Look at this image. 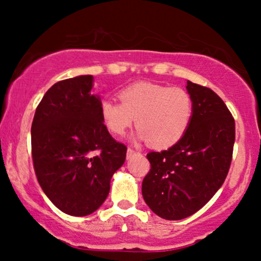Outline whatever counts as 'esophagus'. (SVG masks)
Segmentation results:
<instances>
[{
    "label": "esophagus",
    "instance_id": "1",
    "mask_svg": "<svg viewBox=\"0 0 261 261\" xmlns=\"http://www.w3.org/2000/svg\"><path fill=\"white\" fill-rule=\"evenodd\" d=\"M134 153H135V149L131 148V147H128L127 148V157H130V155L134 154Z\"/></svg>",
    "mask_w": 261,
    "mask_h": 261
}]
</instances>
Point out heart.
Masks as SVG:
<instances>
[{"label":"heart","instance_id":"obj_1","mask_svg":"<svg viewBox=\"0 0 261 261\" xmlns=\"http://www.w3.org/2000/svg\"><path fill=\"white\" fill-rule=\"evenodd\" d=\"M119 100L104 99L100 118L108 130L121 136L136 119L137 136L153 148L174 146L190 126L194 101L181 87L136 83L119 93Z\"/></svg>","mask_w":261,"mask_h":261}]
</instances>
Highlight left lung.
<instances>
[{
    "label": "left lung",
    "mask_w": 261,
    "mask_h": 261,
    "mask_svg": "<svg viewBox=\"0 0 261 261\" xmlns=\"http://www.w3.org/2000/svg\"><path fill=\"white\" fill-rule=\"evenodd\" d=\"M194 101L190 126L182 139L162 152H149L151 169L142 196L164 220L191 216L222 187L230 167L236 124L224 101L212 89L188 81Z\"/></svg>",
    "instance_id": "8db88e82"
}]
</instances>
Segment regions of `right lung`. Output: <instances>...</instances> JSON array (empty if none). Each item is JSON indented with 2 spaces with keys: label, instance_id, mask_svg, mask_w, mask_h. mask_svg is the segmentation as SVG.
<instances>
[{
  "label": "right lung",
  "instance_id": "1",
  "mask_svg": "<svg viewBox=\"0 0 261 261\" xmlns=\"http://www.w3.org/2000/svg\"><path fill=\"white\" fill-rule=\"evenodd\" d=\"M91 74L60 81L35 110L32 157L45 195L71 216H87L106 201L110 179L127 147L113 139L91 94Z\"/></svg>",
  "mask_w": 261,
  "mask_h": 261
}]
</instances>
